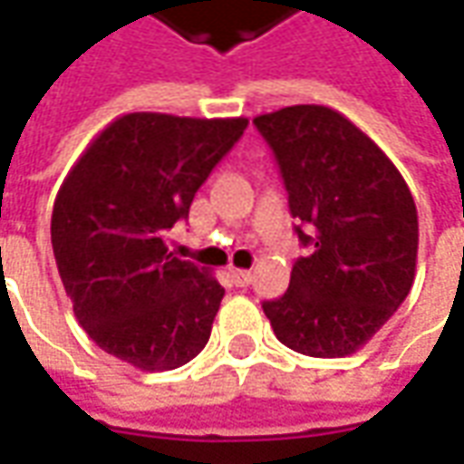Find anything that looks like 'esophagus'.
<instances>
[{
    "label": "esophagus",
    "instance_id": "34e87169",
    "mask_svg": "<svg viewBox=\"0 0 464 464\" xmlns=\"http://www.w3.org/2000/svg\"><path fill=\"white\" fill-rule=\"evenodd\" d=\"M232 281L239 288H245V285H250V281H253V273L250 270H232Z\"/></svg>",
    "mask_w": 464,
    "mask_h": 464
}]
</instances>
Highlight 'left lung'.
<instances>
[{
    "instance_id": "obj_1",
    "label": "left lung",
    "mask_w": 464,
    "mask_h": 464,
    "mask_svg": "<svg viewBox=\"0 0 464 464\" xmlns=\"http://www.w3.org/2000/svg\"><path fill=\"white\" fill-rule=\"evenodd\" d=\"M276 152L309 257L266 301L276 337L312 357L362 350L409 296L419 217L401 170L337 109L296 104L253 120Z\"/></svg>"
}]
</instances>
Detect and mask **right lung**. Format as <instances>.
I'll return each instance as SVG.
<instances>
[{"label": "right lung", "instance_id": "obj_1", "mask_svg": "<svg viewBox=\"0 0 464 464\" xmlns=\"http://www.w3.org/2000/svg\"><path fill=\"white\" fill-rule=\"evenodd\" d=\"M245 127V117L122 114L58 188L51 242L73 314L132 368H181L209 342L225 288L207 268L173 257L168 232Z\"/></svg>", "mask_w": 464, "mask_h": 464}]
</instances>
